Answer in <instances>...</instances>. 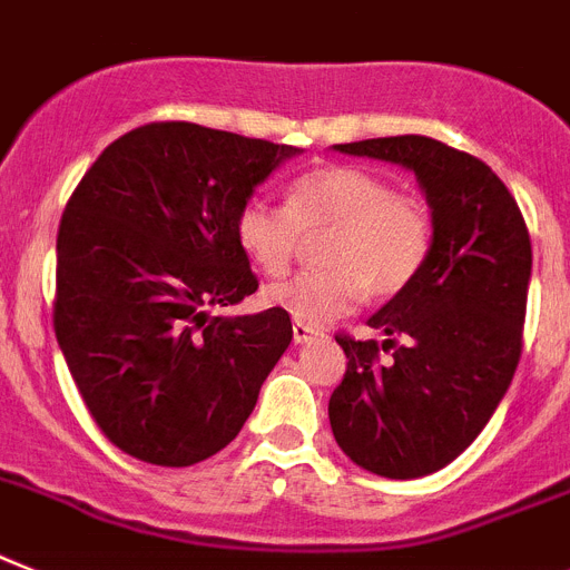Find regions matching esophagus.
Listing matches in <instances>:
<instances>
[{"label": "esophagus", "instance_id": "34e87169", "mask_svg": "<svg viewBox=\"0 0 570 570\" xmlns=\"http://www.w3.org/2000/svg\"><path fill=\"white\" fill-rule=\"evenodd\" d=\"M293 336H295V342L304 344V342H313V338L322 336V330H313V327H309V324L295 322L293 324Z\"/></svg>", "mask_w": 570, "mask_h": 570}]
</instances>
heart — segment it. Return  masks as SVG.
<instances>
[{
  "mask_svg": "<svg viewBox=\"0 0 570 570\" xmlns=\"http://www.w3.org/2000/svg\"><path fill=\"white\" fill-rule=\"evenodd\" d=\"M327 269L301 272L263 298L304 324L336 322L367 295L405 293L432 255V214L417 196L396 194L365 167L330 165L301 174L286 188V208L248 199L234 219L243 255L263 275L281 277L298 255L301 234H324Z\"/></svg>",
  "mask_w": 570,
  "mask_h": 570,
  "instance_id": "heart-1",
  "label": "heart"
}]
</instances>
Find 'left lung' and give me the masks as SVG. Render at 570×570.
I'll list each match as a JSON object with an SVG mask.
<instances>
[{"instance_id": "8db88e82", "label": "left lung", "mask_w": 570, "mask_h": 570, "mask_svg": "<svg viewBox=\"0 0 570 570\" xmlns=\"http://www.w3.org/2000/svg\"><path fill=\"white\" fill-rule=\"evenodd\" d=\"M336 150L414 170L434 243L417 281L367 318L385 342L336 336L347 371L330 396V429L362 470L432 475L481 434L513 382L533 266L528 226L504 181L443 141L391 136Z\"/></svg>"}]
</instances>
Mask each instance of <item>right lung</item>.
Listing matches in <instances>:
<instances>
[{
	"label": "right lung",
	"instance_id": "obj_1",
	"mask_svg": "<svg viewBox=\"0 0 570 570\" xmlns=\"http://www.w3.org/2000/svg\"><path fill=\"white\" fill-rule=\"evenodd\" d=\"M301 153L153 121L100 153L57 232L55 333L109 443L156 466L226 449L293 342L284 309L214 315L257 289L234 219Z\"/></svg>",
	"mask_w": 570,
	"mask_h": 570
}]
</instances>
